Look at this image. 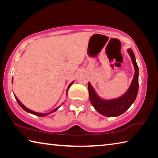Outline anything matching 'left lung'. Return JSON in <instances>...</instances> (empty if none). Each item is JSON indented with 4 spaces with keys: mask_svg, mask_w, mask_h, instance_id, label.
I'll list each match as a JSON object with an SVG mask.
<instances>
[{
    "mask_svg": "<svg viewBox=\"0 0 158 158\" xmlns=\"http://www.w3.org/2000/svg\"><path fill=\"white\" fill-rule=\"evenodd\" d=\"M132 63L135 68V73L134 78L127 91L123 95L117 99L110 100H105L101 99L95 93L92 85L89 82L88 89L89 93V98L92 105L95 110L103 116L108 117L118 116L126 111L132 103L135 102L139 90V68L136 62L135 54L131 49H127Z\"/></svg>",
    "mask_w": 158,
    "mask_h": 158,
    "instance_id": "obj_1",
    "label": "left lung"
}]
</instances>
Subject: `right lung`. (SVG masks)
Segmentation results:
<instances>
[{"mask_svg":"<svg viewBox=\"0 0 158 158\" xmlns=\"http://www.w3.org/2000/svg\"><path fill=\"white\" fill-rule=\"evenodd\" d=\"M12 80H13V78H12ZM73 84V82H72L69 85V86H68V89H67V93H68V89H69V88L70 87V85ZM15 99L16 100H17V102H18V104L19 105V106H21V108H22L23 110H25L26 111H27V112H28V113H30V114H34V115H35V116H40V117H44V116H47V115H49V114H52V113H53V112H54V111H56L57 110V109L60 107V106H58L57 108H56V109H53V110H52V111H51L50 112H49V113H47V114H42V113H38V112H35V111H32V110H31V109H28L27 107H26V106L23 105L22 103L21 102L18 100V98L16 97V96H15Z\"/></svg>","mask_w":158,"mask_h":158,"instance_id":"right-lung-1","label":"right lung"}]
</instances>
